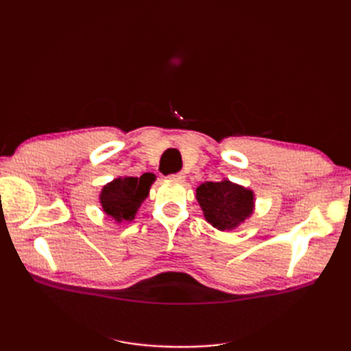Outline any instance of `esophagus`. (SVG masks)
<instances>
[{
  "label": "esophagus",
  "mask_w": 351,
  "mask_h": 351,
  "mask_svg": "<svg viewBox=\"0 0 351 351\" xmlns=\"http://www.w3.org/2000/svg\"><path fill=\"white\" fill-rule=\"evenodd\" d=\"M170 178V180H173V181H184V173H182V171H180V173H173V175H170L169 176Z\"/></svg>",
  "instance_id": "esophagus-1"
}]
</instances>
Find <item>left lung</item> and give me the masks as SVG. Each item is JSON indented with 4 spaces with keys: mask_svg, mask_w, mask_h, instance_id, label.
<instances>
[{
    "mask_svg": "<svg viewBox=\"0 0 351 351\" xmlns=\"http://www.w3.org/2000/svg\"><path fill=\"white\" fill-rule=\"evenodd\" d=\"M196 199L206 221L219 230H232L240 226L255 208L253 191L228 180L200 184L196 189Z\"/></svg>",
    "mask_w": 351,
    "mask_h": 351,
    "instance_id": "1",
    "label": "left lung"
}]
</instances>
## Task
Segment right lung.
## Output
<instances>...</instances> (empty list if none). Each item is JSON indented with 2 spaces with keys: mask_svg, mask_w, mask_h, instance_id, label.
Masks as SVG:
<instances>
[{
  "mask_svg": "<svg viewBox=\"0 0 351 351\" xmlns=\"http://www.w3.org/2000/svg\"><path fill=\"white\" fill-rule=\"evenodd\" d=\"M154 181V173H143L140 178H117L104 185L99 195L104 213L117 223L134 220L140 205L147 197Z\"/></svg>",
  "mask_w": 351,
  "mask_h": 351,
  "instance_id": "add662e5",
  "label": "right lung"
}]
</instances>
